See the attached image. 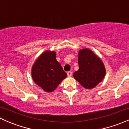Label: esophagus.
I'll use <instances>...</instances> for the list:
<instances>
[{
  "instance_id": "34e87169",
  "label": "esophagus",
  "mask_w": 129,
  "mask_h": 129,
  "mask_svg": "<svg viewBox=\"0 0 129 129\" xmlns=\"http://www.w3.org/2000/svg\"><path fill=\"white\" fill-rule=\"evenodd\" d=\"M67 76H69V77H71L72 76V72H70V71H69V72H67Z\"/></svg>"
}]
</instances>
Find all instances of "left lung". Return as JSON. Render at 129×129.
<instances>
[{"label": "left lung", "instance_id": "obj_1", "mask_svg": "<svg viewBox=\"0 0 129 129\" xmlns=\"http://www.w3.org/2000/svg\"><path fill=\"white\" fill-rule=\"evenodd\" d=\"M78 63L79 70L74 73L73 76L84 88L91 89L103 81L106 75L104 66L91 50H80Z\"/></svg>", "mask_w": 129, "mask_h": 129}]
</instances>
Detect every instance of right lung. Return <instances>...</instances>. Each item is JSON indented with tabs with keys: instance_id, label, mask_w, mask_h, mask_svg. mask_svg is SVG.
Instances as JSON below:
<instances>
[{
	"instance_id": "add662e5",
	"label": "right lung",
	"mask_w": 129,
	"mask_h": 129,
	"mask_svg": "<svg viewBox=\"0 0 129 129\" xmlns=\"http://www.w3.org/2000/svg\"><path fill=\"white\" fill-rule=\"evenodd\" d=\"M32 78L36 84L47 92L56 89L60 82L67 77L54 51H47L42 53L32 68Z\"/></svg>"
}]
</instances>
